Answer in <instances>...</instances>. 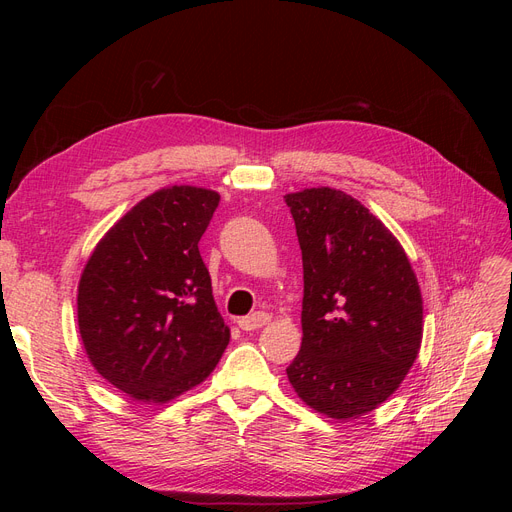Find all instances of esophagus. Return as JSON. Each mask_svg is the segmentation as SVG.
Returning <instances> with one entry per match:
<instances>
[{
  "label": "esophagus",
  "instance_id": "1",
  "mask_svg": "<svg viewBox=\"0 0 512 512\" xmlns=\"http://www.w3.org/2000/svg\"><path fill=\"white\" fill-rule=\"evenodd\" d=\"M269 322H271V316L265 312H256L252 316H245V318L237 320L239 329H243V331H256L260 327H265V324H269Z\"/></svg>",
  "mask_w": 512,
  "mask_h": 512
}]
</instances>
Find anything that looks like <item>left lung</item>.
Segmentation results:
<instances>
[{
  "mask_svg": "<svg viewBox=\"0 0 512 512\" xmlns=\"http://www.w3.org/2000/svg\"><path fill=\"white\" fill-rule=\"evenodd\" d=\"M284 200L303 254V339L286 374L305 406L350 421L384 404L416 361L421 286L397 237L350 194Z\"/></svg>",
  "mask_w": 512,
  "mask_h": 512,
  "instance_id": "obj_1",
  "label": "left lung"
}]
</instances>
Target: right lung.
Returning <instances> with one entry per match:
<instances>
[{
  "mask_svg": "<svg viewBox=\"0 0 512 512\" xmlns=\"http://www.w3.org/2000/svg\"><path fill=\"white\" fill-rule=\"evenodd\" d=\"M220 194L170 185L119 218L91 252L76 316L87 359L115 389L168 404L209 378L230 342L198 252Z\"/></svg>",
  "mask_w": 512,
  "mask_h": 512,
  "instance_id": "1",
  "label": "right lung"
}]
</instances>
